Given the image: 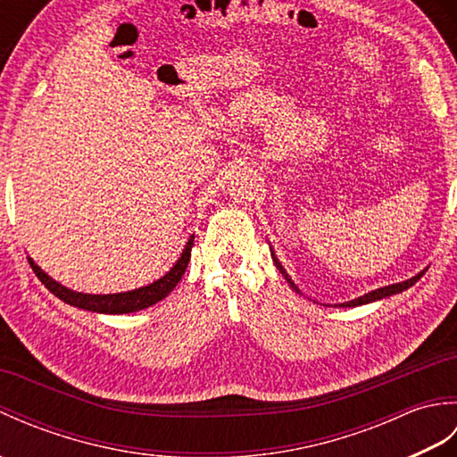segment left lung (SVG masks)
<instances>
[{"label":"left lung","instance_id":"left-lung-1","mask_svg":"<svg viewBox=\"0 0 457 457\" xmlns=\"http://www.w3.org/2000/svg\"><path fill=\"white\" fill-rule=\"evenodd\" d=\"M273 261H275V265H277V269L280 270V273H283V277L287 278V283L293 287L296 293H300L298 290V287L293 283V278H290L288 275H287V270L280 267V263L277 261V257L273 255ZM426 273V270H422V273H419L416 277H412V278H409V280H404V283H396V285H389V287H383V288H377V290H373V293H367V295H363V296H359V298H355V300H349V303H345V304H339V306H361V304H367V303H375V300H381V298H385V296H391V295H396V293H403V290H406L409 287H412L416 280H419L422 275Z\"/></svg>","mask_w":457,"mask_h":457}]
</instances>
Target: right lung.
<instances>
[{
  "instance_id": "obj_1",
  "label": "right lung",
  "mask_w": 457,
  "mask_h": 457,
  "mask_svg": "<svg viewBox=\"0 0 457 457\" xmlns=\"http://www.w3.org/2000/svg\"><path fill=\"white\" fill-rule=\"evenodd\" d=\"M192 245H194V239H190L187 244V249L182 251V255L177 261V265H174L167 275L161 277L159 280H154L153 285L129 290V293H118V295L74 293V290L64 288L62 285H58L56 280L45 275L31 259H29V265H31V269L35 270L38 280H41V283L48 290H51L54 296L61 298L66 304L76 306V308H84V310H92V312H102V314H129V312H135V310H143L147 306H153L154 303H159V300H162L174 287L179 285V280L182 278L184 270H187V267H188Z\"/></svg>"
}]
</instances>
